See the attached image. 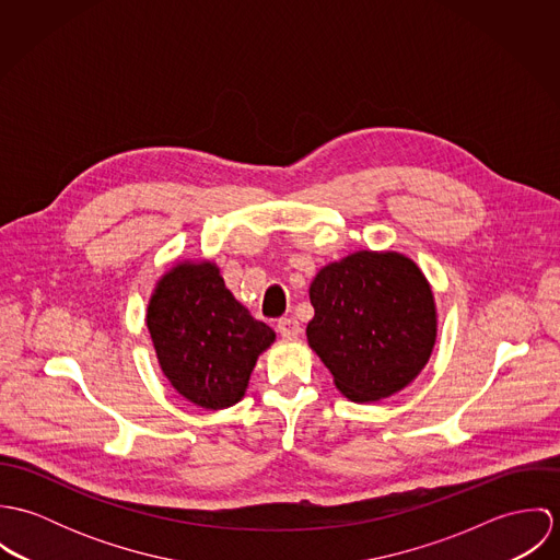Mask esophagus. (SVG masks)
I'll use <instances>...</instances> for the list:
<instances>
[{"mask_svg": "<svg viewBox=\"0 0 560 560\" xmlns=\"http://www.w3.org/2000/svg\"><path fill=\"white\" fill-rule=\"evenodd\" d=\"M278 331H280V336L282 338H287V340H291V338H298L300 336V331H302V325H300V320L293 319V317H282V319L278 320Z\"/></svg>", "mask_w": 560, "mask_h": 560, "instance_id": "esophagus-1", "label": "esophagus"}]
</instances>
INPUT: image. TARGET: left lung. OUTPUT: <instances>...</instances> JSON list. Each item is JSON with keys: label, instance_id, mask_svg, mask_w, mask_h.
<instances>
[{"label": "left lung", "instance_id": "1", "mask_svg": "<svg viewBox=\"0 0 560 560\" xmlns=\"http://www.w3.org/2000/svg\"><path fill=\"white\" fill-rule=\"evenodd\" d=\"M311 304L308 342L347 399L399 393L431 355L433 293L416 262L397 252H355L323 267Z\"/></svg>", "mask_w": 560, "mask_h": 560}]
</instances>
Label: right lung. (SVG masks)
Wrapping results in <instances>:
<instances>
[{"label":"right lung","instance_id":"obj_1","mask_svg":"<svg viewBox=\"0 0 560 560\" xmlns=\"http://www.w3.org/2000/svg\"><path fill=\"white\" fill-rule=\"evenodd\" d=\"M147 323L170 384L207 409L243 397L256 358L276 338L233 298L211 262H185L163 276Z\"/></svg>","mask_w":560,"mask_h":560}]
</instances>
